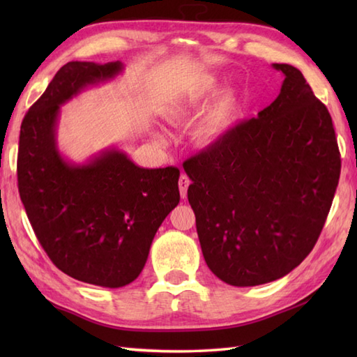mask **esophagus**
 Returning a JSON list of instances; mask_svg holds the SVG:
<instances>
[{"mask_svg": "<svg viewBox=\"0 0 357 357\" xmlns=\"http://www.w3.org/2000/svg\"><path fill=\"white\" fill-rule=\"evenodd\" d=\"M178 184H179V192H181V198H187V188H188V185H190V179H188V176L187 174H181L179 176V181H178Z\"/></svg>", "mask_w": 357, "mask_h": 357, "instance_id": "obj_1", "label": "esophagus"}]
</instances>
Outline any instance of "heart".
Instances as JSON below:
<instances>
[{
	"mask_svg": "<svg viewBox=\"0 0 357 357\" xmlns=\"http://www.w3.org/2000/svg\"><path fill=\"white\" fill-rule=\"evenodd\" d=\"M216 86L215 81H204L193 90V93L188 98L183 109H179V115H192L198 112L202 104L215 93ZM234 107H236V100L231 92H225L218 100L210 105L208 110L199 118L198 124L195 127L196 139L202 144H210L227 132L233 119Z\"/></svg>",
	"mask_w": 357,
	"mask_h": 357,
	"instance_id": "b5f03b06",
	"label": "heart"
}]
</instances>
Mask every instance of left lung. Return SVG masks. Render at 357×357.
Wrapping results in <instances>:
<instances>
[{"mask_svg": "<svg viewBox=\"0 0 357 357\" xmlns=\"http://www.w3.org/2000/svg\"><path fill=\"white\" fill-rule=\"evenodd\" d=\"M278 98L184 162L188 202L208 268L255 287L288 275L312 252L339 183L327 107L290 64Z\"/></svg>", "mask_w": 357, "mask_h": 357, "instance_id": "1", "label": "left lung"}]
</instances>
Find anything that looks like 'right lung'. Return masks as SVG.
<instances>
[{
	"instance_id": "add662e5",
	"label": "right lung",
	"mask_w": 357,
	"mask_h": 357,
	"mask_svg": "<svg viewBox=\"0 0 357 357\" xmlns=\"http://www.w3.org/2000/svg\"><path fill=\"white\" fill-rule=\"evenodd\" d=\"M123 63L70 61L22 119L18 190L44 252L73 279L128 285L147 262L151 241L179 204V170L144 169L118 147L72 162L58 147L61 105L123 73Z\"/></svg>"
}]
</instances>
